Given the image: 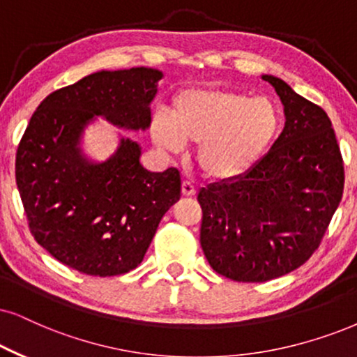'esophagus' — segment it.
<instances>
[{"mask_svg": "<svg viewBox=\"0 0 357 357\" xmlns=\"http://www.w3.org/2000/svg\"><path fill=\"white\" fill-rule=\"evenodd\" d=\"M181 189H183V196H186V197H192V196H196V188H194L192 184L189 183V181H184V183H183V186H181Z\"/></svg>", "mask_w": 357, "mask_h": 357, "instance_id": "obj_1", "label": "esophagus"}]
</instances>
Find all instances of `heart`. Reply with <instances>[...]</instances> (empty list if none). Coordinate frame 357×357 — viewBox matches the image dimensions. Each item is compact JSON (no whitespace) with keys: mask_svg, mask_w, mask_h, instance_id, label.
<instances>
[{"mask_svg":"<svg viewBox=\"0 0 357 357\" xmlns=\"http://www.w3.org/2000/svg\"><path fill=\"white\" fill-rule=\"evenodd\" d=\"M282 130L278 107L265 97L224 89H186L171 102V119L156 114L158 148L179 153L197 145L196 163L212 181H236L260 163Z\"/></svg>","mask_w":357,"mask_h":357,"instance_id":"1","label":"heart"}]
</instances>
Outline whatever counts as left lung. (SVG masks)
I'll use <instances>...</instances> for the list:
<instances>
[{
  "mask_svg": "<svg viewBox=\"0 0 357 357\" xmlns=\"http://www.w3.org/2000/svg\"><path fill=\"white\" fill-rule=\"evenodd\" d=\"M283 103L285 128L236 181L202 188L201 247L215 272L259 283L301 267L318 249L344 188L331 120L282 79L261 75Z\"/></svg>",
  "mask_w": 357,
  "mask_h": 357,
  "instance_id": "8db88e82",
  "label": "left lung"
}]
</instances>
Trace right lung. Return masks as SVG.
<instances>
[{"instance_id":"1","label":"right lung","mask_w":357,"mask_h":357,"mask_svg":"<svg viewBox=\"0 0 357 357\" xmlns=\"http://www.w3.org/2000/svg\"><path fill=\"white\" fill-rule=\"evenodd\" d=\"M161 79L150 67L96 72L52 92L31 116L16 153V184L36 242L67 267L93 277L137 268L181 197L179 171L145 169L142 146L130 138L102 163L80 150L96 116L146 130Z\"/></svg>"}]
</instances>
